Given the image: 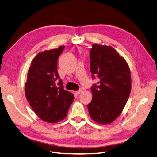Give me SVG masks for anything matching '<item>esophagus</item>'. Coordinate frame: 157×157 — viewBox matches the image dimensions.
<instances>
[{
    "label": "esophagus",
    "mask_w": 157,
    "mask_h": 157,
    "mask_svg": "<svg viewBox=\"0 0 157 157\" xmlns=\"http://www.w3.org/2000/svg\"><path fill=\"white\" fill-rule=\"evenodd\" d=\"M82 89H79L78 91H75V93H76V94H77V95H78V94H81L82 93Z\"/></svg>",
    "instance_id": "obj_1"
}]
</instances>
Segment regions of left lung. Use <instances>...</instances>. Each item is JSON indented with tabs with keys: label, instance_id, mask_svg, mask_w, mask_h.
I'll use <instances>...</instances> for the list:
<instances>
[{
	"label": "left lung",
	"instance_id": "8db88e82",
	"mask_svg": "<svg viewBox=\"0 0 157 157\" xmlns=\"http://www.w3.org/2000/svg\"><path fill=\"white\" fill-rule=\"evenodd\" d=\"M92 78L99 81L91 87L92 100L87 105L95 123H113L122 113L132 89L129 67L113 47L94 44L90 52Z\"/></svg>",
	"mask_w": 157,
	"mask_h": 157
}]
</instances>
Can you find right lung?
<instances>
[{"label":"right lung","instance_id":"1","mask_svg":"<svg viewBox=\"0 0 157 157\" xmlns=\"http://www.w3.org/2000/svg\"><path fill=\"white\" fill-rule=\"evenodd\" d=\"M64 47L38 53L31 62L25 83L30 106L40 119L49 123L65 119L75 98L71 92L63 89L57 73V59Z\"/></svg>","mask_w":157,"mask_h":157}]
</instances>
